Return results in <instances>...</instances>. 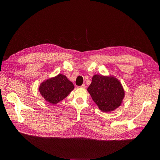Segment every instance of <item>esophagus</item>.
Returning <instances> with one entry per match:
<instances>
[{
	"label": "esophagus",
	"mask_w": 160,
	"mask_h": 160,
	"mask_svg": "<svg viewBox=\"0 0 160 160\" xmlns=\"http://www.w3.org/2000/svg\"><path fill=\"white\" fill-rule=\"evenodd\" d=\"M80 88H83V89H85V88H86V85H85V84H82V85L80 86Z\"/></svg>",
	"instance_id": "34e87169"
}]
</instances>
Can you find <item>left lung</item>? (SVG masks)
Listing matches in <instances>:
<instances>
[{
	"label": "left lung",
	"instance_id": "obj_1",
	"mask_svg": "<svg viewBox=\"0 0 160 160\" xmlns=\"http://www.w3.org/2000/svg\"><path fill=\"white\" fill-rule=\"evenodd\" d=\"M87 90L99 110L105 113L118 108L125 96L121 82L113 75H93Z\"/></svg>",
	"mask_w": 160,
	"mask_h": 160
}]
</instances>
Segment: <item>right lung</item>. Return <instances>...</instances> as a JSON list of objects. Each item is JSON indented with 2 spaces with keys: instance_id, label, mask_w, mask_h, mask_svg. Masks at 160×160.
Masks as SVG:
<instances>
[{
  "instance_id": "1",
  "label": "right lung",
  "mask_w": 160,
  "mask_h": 160,
  "mask_svg": "<svg viewBox=\"0 0 160 160\" xmlns=\"http://www.w3.org/2000/svg\"><path fill=\"white\" fill-rule=\"evenodd\" d=\"M74 88L72 82L65 75L59 74L42 82L39 91L47 102L54 105L68 96Z\"/></svg>"
}]
</instances>
